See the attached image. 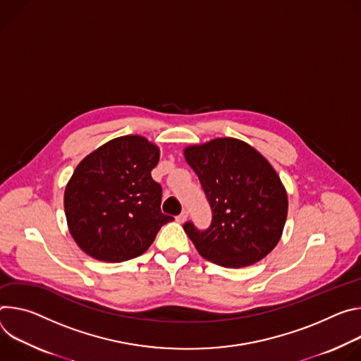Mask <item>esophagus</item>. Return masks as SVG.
Returning <instances> with one entry per match:
<instances>
[{
    "label": "esophagus",
    "instance_id": "1",
    "mask_svg": "<svg viewBox=\"0 0 361 361\" xmlns=\"http://www.w3.org/2000/svg\"><path fill=\"white\" fill-rule=\"evenodd\" d=\"M186 218H188V211H182V212L176 216V221H178L179 224H183V222L186 221Z\"/></svg>",
    "mask_w": 361,
    "mask_h": 361
}]
</instances>
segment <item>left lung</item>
Segmentation results:
<instances>
[{"label": "left lung", "instance_id": "left-lung-1", "mask_svg": "<svg viewBox=\"0 0 361 361\" xmlns=\"http://www.w3.org/2000/svg\"><path fill=\"white\" fill-rule=\"evenodd\" d=\"M185 157L212 211L204 231L190 221L183 224L197 252L226 268L267 257L281 238L288 211L287 192L268 160L232 137L189 146Z\"/></svg>", "mask_w": 361, "mask_h": 361}]
</instances>
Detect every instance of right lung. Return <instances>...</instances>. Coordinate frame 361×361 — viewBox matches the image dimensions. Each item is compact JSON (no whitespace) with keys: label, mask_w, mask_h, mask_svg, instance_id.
Here are the masks:
<instances>
[{"label":"right lung","mask_w":361,"mask_h":361,"mask_svg":"<svg viewBox=\"0 0 361 361\" xmlns=\"http://www.w3.org/2000/svg\"><path fill=\"white\" fill-rule=\"evenodd\" d=\"M159 147L130 135L107 142L75 168L64 192L68 229L90 257L122 262L142 255L165 224L162 186L152 179Z\"/></svg>","instance_id":"add662e5"}]
</instances>
